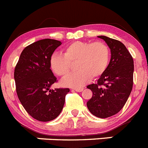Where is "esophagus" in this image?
<instances>
[{
  "label": "esophagus",
  "instance_id": "obj_1",
  "mask_svg": "<svg viewBox=\"0 0 148 148\" xmlns=\"http://www.w3.org/2000/svg\"><path fill=\"white\" fill-rule=\"evenodd\" d=\"M74 90H76L77 92H81L82 90H83V88H74Z\"/></svg>",
  "mask_w": 148,
  "mask_h": 148
}]
</instances>
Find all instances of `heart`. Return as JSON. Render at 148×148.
Wrapping results in <instances>:
<instances>
[{"label": "heart", "mask_w": 148, "mask_h": 148, "mask_svg": "<svg viewBox=\"0 0 148 148\" xmlns=\"http://www.w3.org/2000/svg\"><path fill=\"white\" fill-rule=\"evenodd\" d=\"M110 49L102 41H75L64 49L63 54H54L50 66L54 74L64 77L70 73L71 64L76 63L78 71L62 79L65 86L81 88L91 77L99 78L106 72L110 62Z\"/></svg>", "instance_id": "obj_1"}]
</instances>
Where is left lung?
<instances>
[{"label":"left lung","instance_id":"left-lung-1","mask_svg":"<svg viewBox=\"0 0 148 148\" xmlns=\"http://www.w3.org/2000/svg\"><path fill=\"white\" fill-rule=\"evenodd\" d=\"M98 38L109 46L111 58L97 83L87 86L93 93L87 107L95 116L108 118L120 111L130 96L134 84V60L120 41L106 36Z\"/></svg>","mask_w":148,"mask_h":148}]
</instances>
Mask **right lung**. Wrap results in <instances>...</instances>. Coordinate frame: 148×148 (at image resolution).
Returning <instances> with one entry per match:
<instances>
[{
  "mask_svg": "<svg viewBox=\"0 0 148 148\" xmlns=\"http://www.w3.org/2000/svg\"><path fill=\"white\" fill-rule=\"evenodd\" d=\"M61 42L43 39L26 46L14 69L16 92L29 115L40 122H49L59 116L69 88L50 87L57 82L50 66V59Z\"/></svg>",
  "mask_w": 148,
  "mask_h": 148,
  "instance_id": "add662e5",
  "label": "right lung"
}]
</instances>
